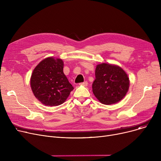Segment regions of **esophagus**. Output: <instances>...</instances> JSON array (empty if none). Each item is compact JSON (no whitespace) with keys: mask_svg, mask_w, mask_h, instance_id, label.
<instances>
[{"mask_svg":"<svg viewBox=\"0 0 161 161\" xmlns=\"http://www.w3.org/2000/svg\"><path fill=\"white\" fill-rule=\"evenodd\" d=\"M80 85H81V86H87V85H88V83H87V81H85V82H83V83H80Z\"/></svg>","mask_w":161,"mask_h":161,"instance_id":"1","label":"esophagus"}]
</instances>
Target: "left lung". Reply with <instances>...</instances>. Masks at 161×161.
<instances>
[{
	"label": "left lung",
	"mask_w": 161,
	"mask_h": 161,
	"mask_svg": "<svg viewBox=\"0 0 161 161\" xmlns=\"http://www.w3.org/2000/svg\"><path fill=\"white\" fill-rule=\"evenodd\" d=\"M129 85V76L120 66L105 63L97 65L92 89L100 103L110 105L119 102L127 93Z\"/></svg>",
	"instance_id": "1"
}]
</instances>
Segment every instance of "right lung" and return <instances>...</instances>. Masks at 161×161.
I'll return each instance as SVG.
<instances>
[{"instance_id":"add662e5","label":"right lung","mask_w":161,"mask_h":161,"mask_svg":"<svg viewBox=\"0 0 161 161\" xmlns=\"http://www.w3.org/2000/svg\"><path fill=\"white\" fill-rule=\"evenodd\" d=\"M61 58L49 57L34 69L30 84L35 97L45 106H57L64 103L74 89L63 72Z\"/></svg>"}]
</instances>
